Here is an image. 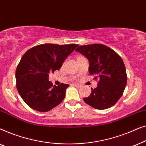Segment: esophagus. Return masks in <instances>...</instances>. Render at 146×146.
<instances>
[{"label":"esophagus","instance_id":"1","mask_svg":"<svg viewBox=\"0 0 146 146\" xmlns=\"http://www.w3.org/2000/svg\"><path fill=\"white\" fill-rule=\"evenodd\" d=\"M75 86L76 87H77V88H80V87H82V86L80 85V84H74Z\"/></svg>","mask_w":146,"mask_h":146}]
</instances>
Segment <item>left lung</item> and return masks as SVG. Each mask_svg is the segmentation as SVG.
Returning <instances> with one entry per match:
<instances>
[{"mask_svg": "<svg viewBox=\"0 0 146 146\" xmlns=\"http://www.w3.org/2000/svg\"><path fill=\"white\" fill-rule=\"evenodd\" d=\"M88 60L89 73L98 80L84 101L94 108L113 106L123 94L127 83L124 63L114 50L101 44L80 46L75 50Z\"/></svg>", "mask_w": 146, "mask_h": 146, "instance_id": "obj_1", "label": "left lung"}]
</instances>
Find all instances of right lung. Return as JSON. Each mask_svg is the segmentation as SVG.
Segmentation results:
<instances>
[{"mask_svg":"<svg viewBox=\"0 0 146 146\" xmlns=\"http://www.w3.org/2000/svg\"><path fill=\"white\" fill-rule=\"evenodd\" d=\"M78 44H44L26 52L16 70L17 88L25 102L35 110L45 112L64 99L68 84L56 86L48 80L49 73L60 68Z\"/></svg>","mask_w":146,"mask_h":146,"instance_id":"right-lung-1","label":"right lung"}]
</instances>
